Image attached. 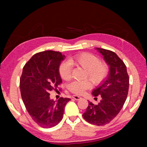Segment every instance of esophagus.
Listing matches in <instances>:
<instances>
[{"label": "esophagus", "mask_w": 147, "mask_h": 147, "mask_svg": "<svg viewBox=\"0 0 147 147\" xmlns=\"http://www.w3.org/2000/svg\"><path fill=\"white\" fill-rule=\"evenodd\" d=\"M72 98H73L74 99L76 100H80L82 98L81 97H80V96H76V95H74L73 96H72Z\"/></svg>", "instance_id": "obj_1"}]
</instances>
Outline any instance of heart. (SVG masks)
Segmentation results:
<instances>
[{"mask_svg":"<svg viewBox=\"0 0 147 147\" xmlns=\"http://www.w3.org/2000/svg\"><path fill=\"white\" fill-rule=\"evenodd\" d=\"M69 63L80 66L84 69V78H89L94 85H98L105 80L108 74V66L105 62L99 61L96 56L88 53H83L69 58ZM67 61L61 62L59 67V73L64 80H69L71 76V67ZM89 80L74 81L68 86L72 93L82 94L86 90L91 88Z\"/></svg>","mask_w":147,"mask_h":147,"instance_id":"b5f03b06","label":"heart"}]
</instances>
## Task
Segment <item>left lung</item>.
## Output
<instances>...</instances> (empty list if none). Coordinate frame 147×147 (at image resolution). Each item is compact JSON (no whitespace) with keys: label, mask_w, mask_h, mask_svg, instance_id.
I'll list each match as a JSON object with an SVG mask.
<instances>
[{"label":"left lung","mask_w":147,"mask_h":147,"mask_svg":"<svg viewBox=\"0 0 147 147\" xmlns=\"http://www.w3.org/2000/svg\"><path fill=\"white\" fill-rule=\"evenodd\" d=\"M96 49L103 55L110 71L107 78L92 92V95H100L102 99L97 105L88 103L83 117L90 124L104 126L118 115L127 98L129 77L125 64L114 52L102 48Z\"/></svg>","instance_id":"left-lung-1"}]
</instances>
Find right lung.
Listing matches in <instances>:
<instances>
[{
	"mask_svg": "<svg viewBox=\"0 0 147 147\" xmlns=\"http://www.w3.org/2000/svg\"><path fill=\"white\" fill-rule=\"evenodd\" d=\"M65 55L61 52L45 51L34 55L24 66L20 90L26 109L42 128L53 127L61 122L64 108L70 98L50 99L49 93L56 90L62 80L59 67Z\"/></svg>",
	"mask_w": 147,
	"mask_h": 147,
	"instance_id": "add662e5",
	"label": "right lung"
}]
</instances>
